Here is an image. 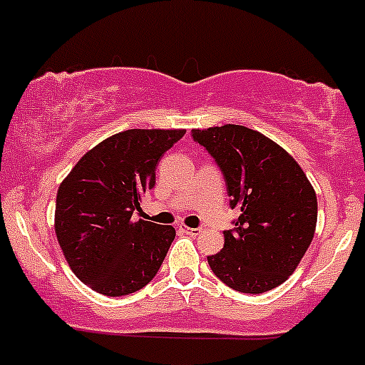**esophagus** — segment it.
Returning a JSON list of instances; mask_svg holds the SVG:
<instances>
[{"label": "esophagus", "instance_id": "34e87169", "mask_svg": "<svg viewBox=\"0 0 365 365\" xmlns=\"http://www.w3.org/2000/svg\"><path fill=\"white\" fill-rule=\"evenodd\" d=\"M182 232H183V233H187V235H190V237L200 235V228H187V226H183Z\"/></svg>", "mask_w": 365, "mask_h": 365}]
</instances>
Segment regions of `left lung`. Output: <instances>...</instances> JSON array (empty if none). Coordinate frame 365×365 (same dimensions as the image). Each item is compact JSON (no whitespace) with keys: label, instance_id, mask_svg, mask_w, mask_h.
<instances>
[{"label":"left lung","instance_id":"obj_1","mask_svg":"<svg viewBox=\"0 0 365 365\" xmlns=\"http://www.w3.org/2000/svg\"><path fill=\"white\" fill-rule=\"evenodd\" d=\"M221 169L230 207L239 210L225 230V246L207 257L215 277L246 294H262L291 277L309 250L317 197L294 158L255 130L239 125L192 130Z\"/></svg>","mask_w":365,"mask_h":365}]
</instances>
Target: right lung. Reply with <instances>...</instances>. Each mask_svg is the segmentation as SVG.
<instances>
[{
	"instance_id": "1",
	"label": "right lung",
	"mask_w": 365,
	"mask_h": 365,
	"mask_svg": "<svg viewBox=\"0 0 365 365\" xmlns=\"http://www.w3.org/2000/svg\"><path fill=\"white\" fill-rule=\"evenodd\" d=\"M185 130H126L80 158L58 187L55 232L66 260L85 285L126 296L150 284L175 228L133 221L140 197L155 187L157 164Z\"/></svg>"
}]
</instances>
